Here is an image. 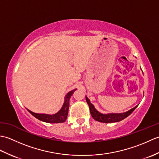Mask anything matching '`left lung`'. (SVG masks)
Returning <instances> with one entry per match:
<instances>
[{
  "mask_svg": "<svg viewBox=\"0 0 159 159\" xmlns=\"http://www.w3.org/2000/svg\"><path fill=\"white\" fill-rule=\"evenodd\" d=\"M86 98V101L87 104H88L89 107V111L91 115H92V117L94 120L100 121V122H103V123H113V122H117V121H120L122 120L125 118L127 117L128 116L133 112V111L136 109L137 106L133 108V109L126 111L125 113H109V114H102L100 113L99 111H98L93 104L90 102L89 100Z\"/></svg>",
  "mask_w": 159,
  "mask_h": 159,
  "instance_id": "obj_1",
  "label": "left lung"
}]
</instances>
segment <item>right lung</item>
<instances>
[{
    "label": "right lung",
    "mask_w": 159,
    "mask_h": 159,
    "mask_svg": "<svg viewBox=\"0 0 159 159\" xmlns=\"http://www.w3.org/2000/svg\"><path fill=\"white\" fill-rule=\"evenodd\" d=\"M76 89L71 91L69 93H67V95L65 97V101L63 104V107L60 109L58 113H57L54 115H48V114H41V113H35L32 112L31 111H29V112L33 115V116L36 117L37 119L41 120L42 121L47 123H63L66 121L67 113H68L69 109V104H70V98L72 96L73 93L75 92Z\"/></svg>",
    "instance_id": "add662e5"
}]
</instances>
